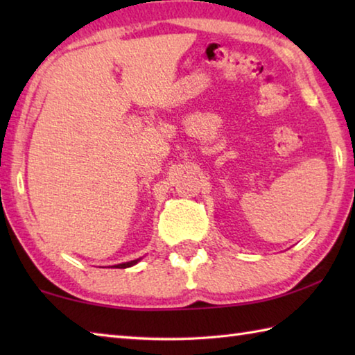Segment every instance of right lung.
<instances>
[{"label": "right lung", "mask_w": 355, "mask_h": 355, "mask_svg": "<svg viewBox=\"0 0 355 355\" xmlns=\"http://www.w3.org/2000/svg\"><path fill=\"white\" fill-rule=\"evenodd\" d=\"M142 260V258H136V260H131V261H125V263H120V264H114L111 268H117V269H125V268H130V266H135Z\"/></svg>", "instance_id": "add662e5"}]
</instances>
